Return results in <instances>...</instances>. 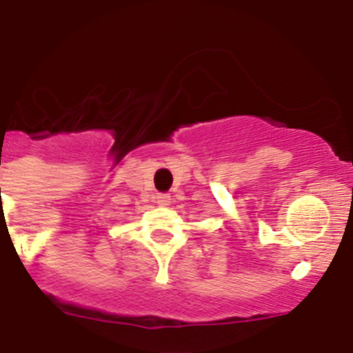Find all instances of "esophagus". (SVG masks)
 I'll return each mask as SVG.
<instances>
[{
	"label": "esophagus",
	"mask_w": 353,
	"mask_h": 353,
	"mask_svg": "<svg viewBox=\"0 0 353 353\" xmlns=\"http://www.w3.org/2000/svg\"><path fill=\"white\" fill-rule=\"evenodd\" d=\"M157 205L160 206H169L170 205V196L169 194H157Z\"/></svg>",
	"instance_id": "34e87169"
}]
</instances>
